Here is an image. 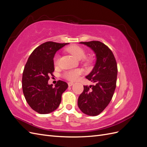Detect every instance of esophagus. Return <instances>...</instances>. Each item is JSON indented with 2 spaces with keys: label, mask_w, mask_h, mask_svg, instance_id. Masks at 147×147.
<instances>
[{
  "label": "esophagus",
  "mask_w": 147,
  "mask_h": 147,
  "mask_svg": "<svg viewBox=\"0 0 147 147\" xmlns=\"http://www.w3.org/2000/svg\"><path fill=\"white\" fill-rule=\"evenodd\" d=\"M74 84V83L73 82H69L68 83V85H69V86L70 87V86H72V85Z\"/></svg>",
  "instance_id": "34e87169"
}]
</instances>
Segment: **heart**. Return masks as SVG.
Masks as SVG:
<instances>
[{
  "instance_id": "heart-1",
  "label": "heart",
  "mask_w": 147,
  "mask_h": 147,
  "mask_svg": "<svg viewBox=\"0 0 147 147\" xmlns=\"http://www.w3.org/2000/svg\"><path fill=\"white\" fill-rule=\"evenodd\" d=\"M67 51L70 53L71 55H72L76 57L78 59H83L84 63L87 64H90L91 62V59L89 57H85L86 55V51L85 49L82 47L78 45H73L67 48ZM59 56L58 55H56L54 57V63L55 65H57L59 63ZM82 74V71L80 70L76 69V70H70L65 72L63 76L64 78L70 81H75L77 80L78 78V77Z\"/></svg>"
}]
</instances>
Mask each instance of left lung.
<instances>
[{"instance_id": "8db88e82", "label": "left lung", "mask_w": 147, "mask_h": 147, "mask_svg": "<svg viewBox=\"0 0 147 147\" xmlns=\"http://www.w3.org/2000/svg\"><path fill=\"white\" fill-rule=\"evenodd\" d=\"M94 51L97 60L91 72L86 77L96 84L83 86L78 99L79 109L84 114L96 116L103 111L112 99L117 86L118 68L112 50L99 41L80 42Z\"/></svg>"}]
</instances>
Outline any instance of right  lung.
Returning <instances> with one entry per match:
<instances>
[{
  "instance_id": "add662e5",
  "label": "right lung",
  "mask_w": 147,
  "mask_h": 147,
  "mask_svg": "<svg viewBox=\"0 0 147 147\" xmlns=\"http://www.w3.org/2000/svg\"><path fill=\"white\" fill-rule=\"evenodd\" d=\"M67 43L47 42L37 47L29 56L22 77V88L28 104L40 114H47L58 107L68 84L59 80L53 87L48 84L55 70L56 52Z\"/></svg>"
}]
</instances>
